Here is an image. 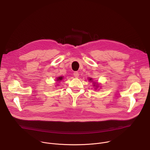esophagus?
<instances>
[{
	"label": "esophagus",
	"mask_w": 150,
	"mask_h": 150,
	"mask_svg": "<svg viewBox=\"0 0 150 150\" xmlns=\"http://www.w3.org/2000/svg\"><path fill=\"white\" fill-rule=\"evenodd\" d=\"M74 76H75V78H78V76H79V73L77 72H75L74 73Z\"/></svg>",
	"instance_id": "1"
}]
</instances>
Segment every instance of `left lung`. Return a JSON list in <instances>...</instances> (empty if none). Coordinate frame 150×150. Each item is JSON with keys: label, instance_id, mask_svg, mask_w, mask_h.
I'll return each instance as SVG.
<instances>
[{"label": "left lung", "instance_id": "left-lung-1", "mask_svg": "<svg viewBox=\"0 0 150 150\" xmlns=\"http://www.w3.org/2000/svg\"><path fill=\"white\" fill-rule=\"evenodd\" d=\"M88 80H89L90 82H93V86L95 87V88H94L95 90H97V89L100 87L99 83H98L97 82H94V81L93 80V79H92L91 78H88Z\"/></svg>", "mask_w": 150, "mask_h": 150}]
</instances>
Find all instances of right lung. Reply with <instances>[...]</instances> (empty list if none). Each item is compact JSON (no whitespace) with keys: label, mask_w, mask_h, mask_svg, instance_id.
<instances>
[{"label":"right lung","mask_w":150,"mask_h":150,"mask_svg":"<svg viewBox=\"0 0 150 150\" xmlns=\"http://www.w3.org/2000/svg\"><path fill=\"white\" fill-rule=\"evenodd\" d=\"M63 76H59V77H57V78H56V81H57V82H60V81H62V79H63ZM57 83H59V82H57Z\"/></svg>","instance_id":"obj_1"}]
</instances>
